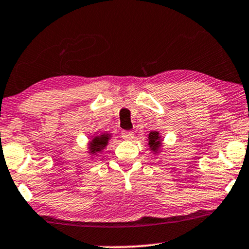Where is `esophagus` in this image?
<instances>
[{
    "label": "esophagus",
    "instance_id": "1",
    "mask_svg": "<svg viewBox=\"0 0 249 249\" xmlns=\"http://www.w3.org/2000/svg\"><path fill=\"white\" fill-rule=\"evenodd\" d=\"M134 133L132 131H122V138L124 140H132L133 139Z\"/></svg>",
    "mask_w": 249,
    "mask_h": 249
}]
</instances>
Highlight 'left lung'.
Returning <instances> with one entry per match:
<instances>
[{"instance_id": "left-lung-1", "label": "left lung", "mask_w": 249, "mask_h": 249, "mask_svg": "<svg viewBox=\"0 0 249 249\" xmlns=\"http://www.w3.org/2000/svg\"><path fill=\"white\" fill-rule=\"evenodd\" d=\"M147 140H148V144H149L150 152H153L154 154L159 153L163 141L161 134H160L157 131H152L149 134H148Z\"/></svg>"}]
</instances>
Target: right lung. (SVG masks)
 Returning <instances> with one entry per match:
<instances>
[{"instance_id":"right-lung-1","label":"right lung","mask_w":249,"mask_h":249,"mask_svg":"<svg viewBox=\"0 0 249 249\" xmlns=\"http://www.w3.org/2000/svg\"><path fill=\"white\" fill-rule=\"evenodd\" d=\"M110 138H111V134L107 133V132L93 137L92 140L88 143V153H89V155L96 156L97 154L101 153L107 147V144H108Z\"/></svg>"}]
</instances>
